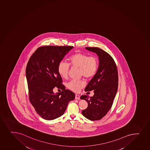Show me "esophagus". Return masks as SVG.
<instances>
[{
	"instance_id": "obj_1",
	"label": "esophagus",
	"mask_w": 150,
	"mask_h": 150,
	"mask_svg": "<svg viewBox=\"0 0 150 150\" xmlns=\"http://www.w3.org/2000/svg\"><path fill=\"white\" fill-rule=\"evenodd\" d=\"M75 98H76V99H80V96L79 95L76 94V95H75Z\"/></svg>"
}]
</instances>
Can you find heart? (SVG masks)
Listing matches in <instances>:
<instances>
[{
	"label": "heart",
	"mask_w": 150,
	"mask_h": 150,
	"mask_svg": "<svg viewBox=\"0 0 150 150\" xmlns=\"http://www.w3.org/2000/svg\"><path fill=\"white\" fill-rule=\"evenodd\" d=\"M69 64L72 68L79 69V74L86 79H90L94 76L98 71L99 61L95 56H89L86 54L76 53L69 59ZM59 74L63 79L68 77L69 71V65L65 62H60L58 66ZM83 81H71L68 83L70 90L78 92L85 86Z\"/></svg>",
	"instance_id": "obj_1"
}]
</instances>
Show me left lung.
<instances>
[{"instance_id":"obj_1","label":"left lung","mask_w":150,"mask_h":150,"mask_svg":"<svg viewBox=\"0 0 150 150\" xmlns=\"http://www.w3.org/2000/svg\"><path fill=\"white\" fill-rule=\"evenodd\" d=\"M85 48L96 53L99 59L98 71L85 89L86 92L94 90V94L90 97L86 95L81 97L88 103L82 115L94 121L101 120L112 107L118 88V73L115 62L107 52L98 47Z\"/></svg>"}]
</instances>
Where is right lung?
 Segmentation results:
<instances>
[{
    "instance_id": "1",
    "label": "right lung",
    "mask_w": 150,
    "mask_h": 150,
    "mask_svg": "<svg viewBox=\"0 0 150 150\" xmlns=\"http://www.w3.org/2000/svg\"><path fill=\"white\" fill-rule=\"evenodd\" d=\"M72 46H45L38 48L27 64L25 75L29 99L36 112L46 120L63 115L69 101L75 98L73 92L64 89L58 66ZM56 86L62 91L54 94Z\"/></svg>"
}]
</instances>
